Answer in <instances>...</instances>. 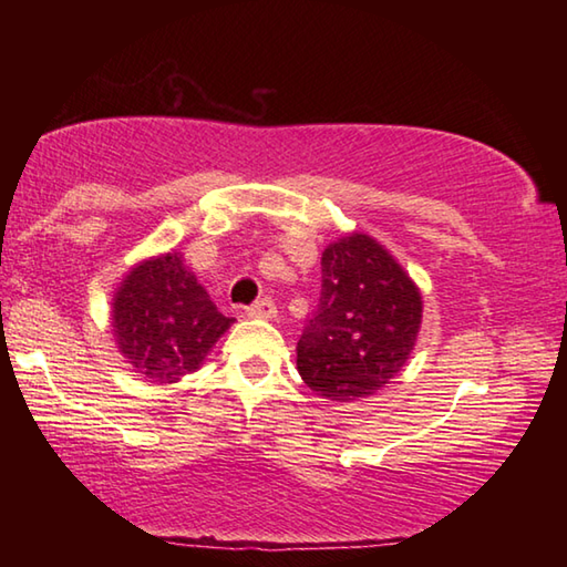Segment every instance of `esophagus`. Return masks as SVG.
I'll return each mask as SVG.
<instances>
[{
    "mask_svg": "<svg viewBox=\"0 0 567 567\" xmlns=\"http://www.w3.org/2000/svg\"><path fill=\"white\" fill-rule=\"evenodd\" d=\"M275 315H277V307L270 297H262V300H257L247 307V318L252 320H272Z\"/></svg>",
    "mask_w": 567,
    "mask_h": 567,
    "instance_id": "1",
    "label": "esophagus"
}]
</instances>
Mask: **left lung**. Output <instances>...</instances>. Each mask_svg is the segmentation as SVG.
Returning a JSON list of instances; mask_svg holds the SVG:
<instances>
[{
	"label": "left lung",
	"mask_w": 567,
	"mask_h": 567,
	"mask_svg": "<svg viewBox=\"0 0 567 567\" xmlns=\"http://www.w3.org/2000/svg\"><path fill=\"white\" fill-rule=\"evenodd\" d=\"M422 297L402 267L368 235L322 252L320 302L297 340L305 385L338 402L370 398L408 362Z\"/></svg>",
	"instance_id": "1"
}]
</instances>
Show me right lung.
Returning <instances> with one entry per match:
<instances>
[{
  "mask_svg": "<svg viewBox=\"0 0 567 567\" xmlns=\"http://www.w3.org/2000/svg\"><path fill=\"white\" fill-rule=\"evenodd\" d=\"M114 338L137 372L177 382L203 364L219 334L233 324L177 255L142 262L114 295Z\"/></svg>",
  "mask_w": 567,
  "mask_h": 567,
  "instance_id": "add662e5",
  "label": "right lung"
}]
</instances>
